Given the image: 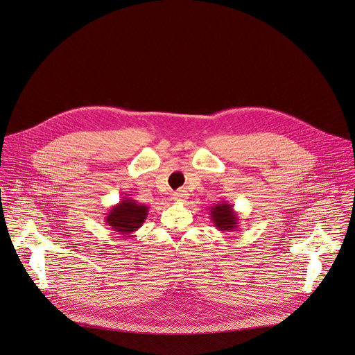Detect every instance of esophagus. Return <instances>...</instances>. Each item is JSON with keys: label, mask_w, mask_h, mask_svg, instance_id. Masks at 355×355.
<instances>
[{"label": "esophagus", "mask_w": 355, "mask_h": 355, "mask_svg": "<svg viewBox=\"0 0 355 355\" xmlns=\"http://www.w3.org/2000/svg\"><path fill=\"white\" fill-rule=\"evenodd\" d=\"M187 199H188L187 191L180 189V191H177V192L173 193V200H174V202H185Z\"/></svg>", "instance_id": "1"}]
</instances>
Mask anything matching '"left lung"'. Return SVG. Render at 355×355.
<instances>
[{
    "label": "left lung",
    "instance_id": "left-lung-1",
    "mask_svg": "<svg viewBox=\"0 0 355 355\" xmlns=\"http://www.w3.org/2000/svg\"><path fill=\"white\" fill-rule=\"evenodd\" d=\"M210 218L214 227L221 232H232L239 228V217L234 210V205L220 202L210 207Z\"/></svg>",
    "mask_w": 355,
    "mask_h": 355
}]
</instances>
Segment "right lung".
Instances as JSON below:
<instances>
[{
  "mask_svg": "<svg viewBox=\"0 0 355 355\" xmlns=\"http://www.w3.org/2000/svg\"><path fill=\"white\" fill-rule=\"evenodd\" d=\"M149 207L131 198H123L106 213L105 223L119 235H130L142 227Z\"/></svg>",
  "mask_w": 355,
  "mask_h": 355,
  "instance_id": "1",
  "label": "right lung"
}]
</instances>
